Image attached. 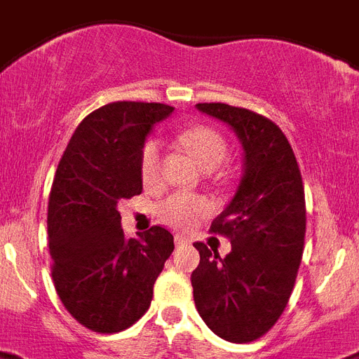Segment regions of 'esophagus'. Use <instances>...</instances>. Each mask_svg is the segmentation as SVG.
Wrapping results in <instances>:
<instances>
[{
  "mask_svg": "<svg viewBox=\"0 0 359 359\" xmlns=\"http://www.w3.org/2000/svg\"><path fill=\"white\" fill-rule=\"evenodd\" d=\"M174 240H176V245H187L189 242H191V240L187 238V236H183V235H176V236H174Z\"/></svg>",
  "mask_w": 359,
  "mask_h": 359,
  "instance_id": "34e87169",
  "label": "esophagus"
}]
</instances>
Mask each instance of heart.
Listing matches in <instances>:
<instances>
[{
  "label": "heart",
  "instance_id": "heart-1",
  "mask_svg": "<svg viewBox=\"0 0 359 359\" xmlns=\"http://www.w3.org/2000/svg\"><path fill=\"white\" fill-rule=\"evenodd\" d=\"M177 141L196 159L203 170H212L218 167L226 159L227 150H229L226 137L218 130L203 126V124H196L180 132ZM139 170H141L144 185H159L163 174V152L158 139H148L143 144L141 156H139ZM207 211H209V201L205 198L196 196V194H183V192L168 196L159 205L161 220L177 229L194 226V222Z\"/></svg>",
  "mask_w": 359,
  "mask_h": 359
}]
</instances>
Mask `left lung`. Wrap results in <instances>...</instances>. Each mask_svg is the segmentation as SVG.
I'll list each match as a JSON object with an SVG mask.
<instances>
[{
    "instance_id": "obj_1",
    "label": "left lung",
    "mask_w": 359,
    "mask_h": 359,
    "mask_svg": "<svg viewBox=\"0 0 359 359\" xmlns=\"http://www.w3.org/2000/svg\"><path fill=\"white\" fill-rule=\"evenodd\" d=\"M207 114L229 124L244 148V176L229 205L211 224L231 240L220 257L196 242L194 304L216 336L250 343L273 327L292 295L306 233L304 187L283 130L245 108L203 102Z\"/></svg>"
}]
</instances>
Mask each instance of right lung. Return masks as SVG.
<instances>
[{"instance_id":"add662e5","label":"right lung","mask_w":359,"mask_h":359,"mask_svg":"<svg viewBox=\"0 0 359 359\" xmlns=\"http://www.w3.org/2000/svg\"><path fill=\"white\" fill-rule=\"evenodd\" d=\"M172 109L130 100L95 109L56 168L47 207L53 283L67 312L93 332H121L143 318L174 251V236L161 226L126 238L117 211L121 200L143 191L141 148Z\"/></svg>"}]
</instances>
